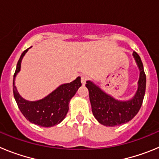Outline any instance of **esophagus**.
<instances>
[{"label": "esophagus", "mask_w": 159, "mask_h": 159, "mask_svg": "<svg viewBox=\"0 0 159 159\" xmlns=\"http://www.w3.org/2000/svg\"><path fill=\"white\" fill-rule=\"evenodd\" d=\"M87 80H88V77H87L86 75H81V83H82L83 85H84V84H86Z\"/></svg>", "instance_id": "1"}]
</instances>
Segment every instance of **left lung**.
Listing matches in <instances>:
<instances>
[{
    "mask_svg": "<svg viewBox=\"0 0 159 159\" xmlns=\"http://www.w3.org/2000/svg\"><path fill=\"white\" fill-rule=\"evenodd\" d=\"M133 57L139 68V80L134 96L127 101H119L107 95L91 81H87L86 87L89 92V99L93 116L99 123L115 127L131 120L139 111L143 104L146 91V74L140 57L133 52Z\"/></svg>",
    "mask_w": 159,
    "mask_h": 159,
    "instance_id": "8db88e82",
    "label": "left lung"
}]
</instances>
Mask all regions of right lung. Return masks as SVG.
Wrapping results in <instances>:
<instances>
[{
	"label": "right lung",
	"instance_id": "right-lung-1",
	"mask_svg": "<svg viewBox=\"0 0 159 159\" xmlns=\"http://www.w3.org/2000/svg\"><path fill=\"white\" fill-rule=\"evenodd\" d=\"M30 48L25 50L16 64L13 79V95L20 111L32 123L40 127H50L63 121L68 111V104L77 90L82 85L80 77L68 84H62L45 98L37 101H28L18 93L14 80L20 70V64L25 53Z\"/></svg>",
	"mask_w": 159,
	"mask_h": 159
}]
</instances>
